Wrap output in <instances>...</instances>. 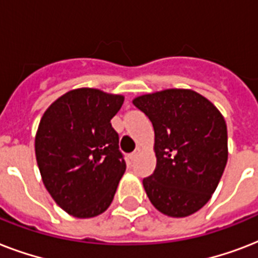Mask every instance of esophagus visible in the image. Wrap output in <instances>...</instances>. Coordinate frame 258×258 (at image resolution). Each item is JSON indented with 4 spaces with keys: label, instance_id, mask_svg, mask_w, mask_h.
<instances>
[{
    "label": "esophagus",
    "instance_id": "34e87169",
    "mask_svg": "<svg viewBox=\"0 0 258 258\" xmlns=\"http://www.w3.org/2000/svg\"><path fill=\"white\" fill-rule=\"evenodd\" d=\"M139 153H141V149H139V147H138V149L135 150V151H134V153L131 154V155H130V157H131V159H133V161H134V159H135V158L138 157V154H139Z\"/></svg>",
    "mask_w": 258,
    "mask_h": 258
}]
</instances>
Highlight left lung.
Listing matches in <instances>:
<instances>
[{
  "label": "left lung",
  "instance_id": "8db88e82",
  "mask_svg": "<svg viewBox=\"0 0 258 258\" xmlns=\"http://www.w3.org/2000/svg\"><path fill=\"white\" fill-rule=\"evenodd\" d=\"M155 133L157 167L143 179L151 204L169 217H187L216 191L228 162V130L217 107L191 89L135 97Z\"/></svg>",
  "mask_w": 258,
  "mask_h": 258
}]
</instances>
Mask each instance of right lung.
Returning <instances> with one entry per match:
<instances>
[{
	"label": "right lung",
	"mask_w": 258,
	"mask_h": 258,
	"mask_svg": "<svg viewBox=\"0 0 258 258\" xmlns=\"http://www.w3.org/2000/svg\"><path fill=\"white\" fill-rule=\"evenodd\" d=\"M124 96L95 88L64 93L38 124L34 150L46 190L68 214L91 218L111 205L125 162L111 119Z\"/></svg>",
	"instance_id": "obj_1"
}]
</instances>
